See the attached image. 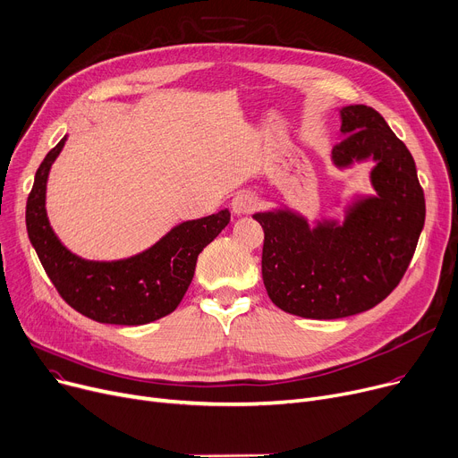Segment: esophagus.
<instances>
[{
    "instance_id": "34e87169",
    "label": "esophagus",
    "mask_w": 458,
    "mask_h": 458,
    "mask_svg": "<svg viewBox=\"0 0 458 458\" xmlns=\"http://www.w3.org/2000/svg\"><path fill=\"white\" fill-rule=\"evenodd\" d=\"M231 207H233V212L236 214V216H244V214H250L259 207V198L251 192H242V194L234 196Z\"/></svg>"
}]
</instances>
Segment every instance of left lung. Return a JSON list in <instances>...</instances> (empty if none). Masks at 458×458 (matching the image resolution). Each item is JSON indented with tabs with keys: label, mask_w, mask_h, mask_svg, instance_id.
<instances>
[{
	"label": "left lung",
	"mask_w": 458,
	"mask_h": 458,
	"mask_svg": "<svg viewBox=\"0 0 458 458\" xmlns=\"http://www.w3.org/2000/svg\"><path fill=\"white\" fill-rule=\"evenodd\" d=\"M340 113L331 163L347 170L373 163V194L355 192L342 218L310 225L303 212L279 205L255 212L264 229L262 281L281 310L338 319L381 303L399 284L425 224V198L414 158L385 118L366 105Z\"/></svg>",
	"instance_id": "left-lung-1"
}]
</instances>
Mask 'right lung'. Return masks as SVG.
<instances>
[{"instance_id": "right-lung-1", "label": "right lung", "mask_w": 458, "mask_h": 458, "mask_svg": "<svg viewBox=\"0 0 458 458\" xmlns=\"http://www.w3.org/2000/svg\"><path fill=\"white\" fill-rule=\"evenodd\" d=\"M68 134L42 160L27 198V234L63 300L83 316L113 326H144L177 309L192 283L198 255L231 220L227 208L199 220L181 222L137 255L120 260H89L72 253L53 231L46 191L49 170Z\"/></svg>"}]
</instances>
